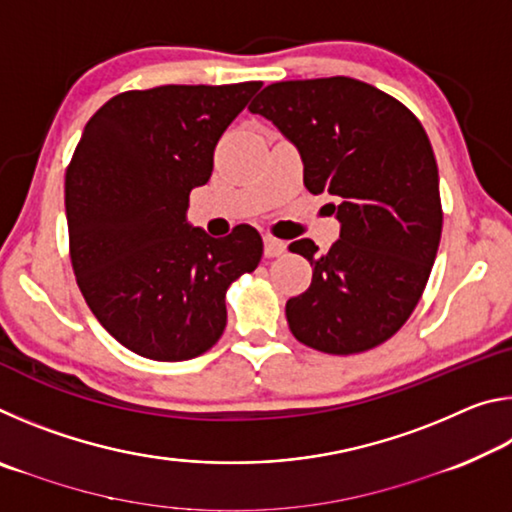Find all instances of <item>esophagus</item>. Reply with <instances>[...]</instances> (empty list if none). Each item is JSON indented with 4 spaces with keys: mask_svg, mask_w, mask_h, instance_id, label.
Returning a JSON list of instances; mask_svg holds the SVG:
<instances>
[{
    "mask_svg": "<svg viewBox=\"0 0 512 512\" xmlns=\"http://www.w3.org/2000/svg\"><path fill=\"white\" fill-rule=\"evenodd\" d=\"M284 250H287V244H284L282 239H275L271 235L264 237V255L266 257H280V255H284Z\"/></svg>",
    "mask_w": 512,
    "mask_h": 512,
    "instance_id": "esophagus-1",
    "label": "esophagus"
}]
</instances>
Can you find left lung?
Wrapping results in <instances>:
<instances>
[{
	"label": "left lung",
	"instance_id": "left-lung-1",
	"mask_svg": "<svg viewBox=\"0 0 512 512\" xmlns=\"http://www.w3.org/2000/svg\"><path fill=\"white\" fill-rule=\"evenodd\" d=\"M298 146L305 187L332 194L341 239L318 255L305 293L287 302L296 339L325 354L377 348L418 305L436 262L443 205L438 164L420 119L391 94L348 76L266 85L248 106Z\"/></svg>",
	"mask_w": 512,
	"mask_h": 512
}]
</instances>
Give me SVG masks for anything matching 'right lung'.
I'll return each instance as SVG.
<instances>
[{
	"label": "right lung",
	"instance_id": "1",
	"mask_svg": "<svg viewBox=\"0 0 512 512\" xmlns=\"http://www.w3.org/2000/svg\"><path fill=\"white\" fill-rule=\"evenodd\" d=\"M259 81L160 85L103 103L65 171L69 259L108 334L140 357L185 361L221 339L225 293L264 244L241 223L214 239L189 228V192Z\"/></svg>",
	"mask_w": 512,
	"mask_h": 512
}]
</instances>
